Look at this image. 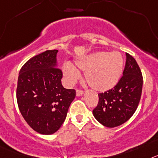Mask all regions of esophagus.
Returning <instances> with one entry per match:
<instances>
[{
    "label": "esophagus",
    "mask_w": 158,
    "mask_h": 158,
    "mask_svg": "<svg viewBox=\"0 0 158 158\" xmlns=\"http://www.w3.org/2000/svg\"><path fill=\"white\" fill-rule=\"evenodd\" d=\"M83 94V91L82 90H76V96L79 97V96H82Z\"/></svg>",
    "instance_id": "esophagus-1"
}]
</instances>
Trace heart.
<instances>
[{
  "mask_svg": "<svg viewBox=\"0 0 158 158\" xmlns=\"http://www.w3.org/2000/svg\"><path fill=\"white\" fill-rule=\"evenodd\" d=\"M75 65L85 71V78L90 87L98 91H106L115 87L120 80L124 69V60L117 52H99L75 61ZM64 74L69 83L79 77V70L69 64L64 65Z\"/></svg>",
  "mask_w": 158,
  "mask_h": 158,
  "instance_id": "obj_1",
  "label": "heart"
}]
</instances>
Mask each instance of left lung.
I'll return each instance as SVG.
<instances>
[{
	"mask_svg": "<svg viewBox=\"0 0 158 158\" xmlns=\"http://www.w3.org/2000/svg\"><path fill=\"white\" fill-rule=\"evenodd\" d=\"M123 77L114 88L98 94L93 115L104 127L113 128L125 123L138 108L142 95V71L133 56L126 53Z\"/></svg>",
	"mask_w": 158,
	"mask_h": 158,
	"instance_id": "1",
	"label": "left lung"
}]
</instances>
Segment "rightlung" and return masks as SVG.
Masks as SVG:
<instances>
[{"mask_svg": "<svg viewBox=\"0 0 158 158\" xmlns=\"http://www.w3.org/2000/svg\"><path fill=\"white\" fill-rule=\"evenodd\" d=\"M58 50H48L28 60L20 71L16 88L19 110L24 120L41 134L56 133L65 121L75 90L61 83Z\"/></svg>", "mask_w": 158, "mask_h": 158, "instance_id": "right-lung-1", "label": "right lung"}]
</instances>
